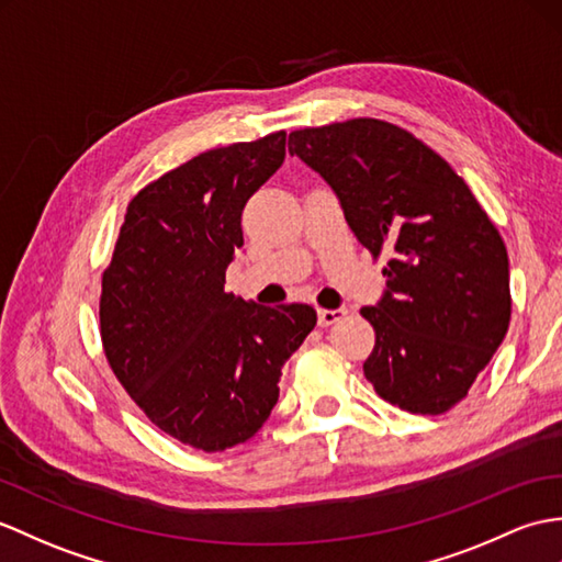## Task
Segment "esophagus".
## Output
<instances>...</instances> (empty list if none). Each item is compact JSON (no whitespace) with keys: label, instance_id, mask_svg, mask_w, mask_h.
Returning <instances> with one entry per match:
<instances>
[{"label":"esophagus","instance_id":"obj_1","mask_svg":"<svg viewBox=\"0 0 562 562\" xmlns=\"http://www.w3.org/2000/svg\"><path fill=\"white\" fill-rule=\"evenodd\" d=\"M347 316V308H318V325L328 328V325L340 323Z\"/></svg>","mask_w":562,"mask_h":562}]
</instances>
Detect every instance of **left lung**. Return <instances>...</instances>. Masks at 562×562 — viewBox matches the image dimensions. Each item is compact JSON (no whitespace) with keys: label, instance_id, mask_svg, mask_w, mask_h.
Listing matches in <instances>:
<instances>
[{"label":"left lung","instance_id":"1","mask_svg":"<svg viewBox=\"0 0 562 562\" xmlns=\"http://www.w3.org/2000/svg\"><path fill=\"white\" fill-rule=\"evenodd\" d=\"M290 153L328 181L355 237L387 254L363 375L412 414L467 397L510 325V263L464 179L404 128L349 120L290 134Z\"/></svg>","mask_w":562,"mask_h":562}]
</instances>
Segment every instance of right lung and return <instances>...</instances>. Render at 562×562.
Instances as JSON below:
<instances>
[{"label":"right lung","mask_w":562,"mask_h":562,"mask_svg":"<svg viewBox=\"0 0 562 562\" xmlns=\"http://www.w3.org/2000/svg\"><path fill=\"white\" fill-rule=\"evenodd\" d=\"M284 132L195 155L128 203L102 272L100 337L116 381L165 434L203 452L246 442L316 325L225 292L246 201L284 162Z\"/></svg>","instance_id":"1"}]
</instances>
